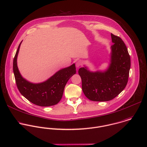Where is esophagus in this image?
<instances>
[{
    "instance_id": "34e87169",
    "label": "esophagus",
    "mask_w": 147,
    "mask_h": 147,
    "mask_svg": "<svg viewBox=\"0 0 147 147\" xmlns=\"http://www.w3.org/2000/svg\"><path fill=\"white\" fill-rule=\"evenodd\" d=\"M82 61L81 60H79V61H77L76 63V67L78 68H79L80 66H82Z\"/></svg>"
}]
</instances>
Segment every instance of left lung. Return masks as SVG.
I'll use <instances>...</instances> for the list:
<instances>
[{
  "instance_id": "1",
  "label": "left lung",
  "mask_w": 147,
  "mask_h": 147,
  "mask_svg": "<svg viewBox=\"0 0 147 147\" xmlns=\"http://www.w3.org/2000/svg\"><path fill=\"white\" fill-rule=\"evenodd\" d=\"M110 63L105 71L93 72L86 66L79 68L82 90L91 100L109 101L119 94L125 88L130 68V58L122 39L111 34Z\"/></svg>"
}]
</instances>
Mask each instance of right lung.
Here are the masks:
<instances>
[{
    "label": "right lung",
    "mask_w": 147,
    "mask_h": 147,
    "mask_svg": "<svg viewBox=\"0 0 147 147\" xmlns=\"http://www.w3.org/2000/svg\"><path fill=\"white\" fill-rule=\"evenodd\" d=\"M21 43L18 46L13 61V72L20 92L30 102L40 106L47 107L57 104L63 96L67 82L76 74L75 64L58 71L43 82H30L22 77L17 65V57Z\"/></svg>",
    "instance_id": "right-lung-1"
}]
</instances>
